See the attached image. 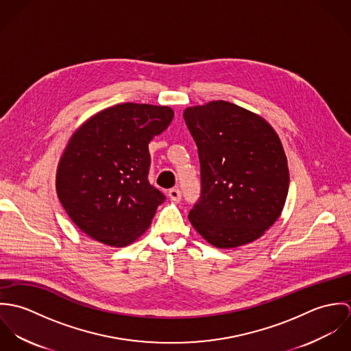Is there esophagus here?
<instances>
[{"instance_id": "obj_1", "label": "esophagus", "mask_w": 351, "mask_h": 351, "mask_svg": "<svg viewBox=\"0 0 351 351\" xmlns=\"http://www.w3.org/2000/svg\"><path fill=\"white\" fill-rule=\"evenodd\" d=\"M169 197H170V200L178 202V201L181 200V192H180V189H177V188L170 189V191H169Z\"/></svg>"}]
</instances>
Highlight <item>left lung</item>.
Returning <instances> with one entry per match:
<instances>
[{"mask_svg": "<svg viewBox=\"0 0 351 351\" xmlns=\"http://www.w3.org/2000/svg\"><path fill=\"white\" fill-rule=\"evenodd\" d=\"M184 119L201 166L192 226L219 249L256 241L280 217L289 189L288 160L277 132L259 114L228 101L189 106Z\"/></svg>", "mask_w": 351, "mask_h": 351, "instance_id": "left-lung-1", "label": "left lung"}]
</instances>
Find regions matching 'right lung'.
<instances>
[{
	"mask_svg": "<svg viewBox=\"0 0 351 351\" xmlns=\"http://www.w3.org/2000/svg\"><path fill=\"white\" fill-rule=\"evenodd\" d=\"M174 117L165 105L124 102L102 109L69 139L56 169V195L71 221L112 247L135 242L165 196L151 186L149 143Z\"/></svg>",
	"mask_w": 351,
	"mask_h": 351,
	"instance_id": "obj_1",
	"label": "right lung"
}]
</instances>
